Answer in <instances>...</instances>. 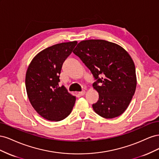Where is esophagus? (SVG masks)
<instances>
[{
    "label": "esophagus",
    "mask_w": 159,
    "mask_h": 159,
    "mask_svg": "<svg viewBox=\"0 0 159 159\" xmlns=\"http://www.w3.org/2000/svg\"><path fill=\"white\" fill-rule=\"evenodd\" d=\"M85 93V91L84 90L81 91H80V92H79V94L81 95H84Z\"/></svg>",
    "instance_id": "1"
}]
</instances>
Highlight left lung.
I'll list each match as a JSON object with an SVG mask.
<instances>
[{
	"label": "left lung",
	"mask_w": 159,
	"mask_h": 159,
	"mask_svg": "<svg viewBox=\"0 0 159 159\" xmlns=\"http://www.w3.org/2000/svg\"><path fill=\"white\" fill-rule=\"evenodd\" d=\"M90 70L95 80L93 88L99 93L95 112L105 119L124 113L136 89L135 67L122 47L103 40L80 42L73 52Z\"/></svg>",
	"instance_id": "1"
}]
</instances>
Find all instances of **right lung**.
Returning a JSON list of instances; mask_svg holds the SVG:
<instances>
[{
    "instance_id": "right-lung-1",
    "label": "right lung",
    "mask_w": 159,
    "mask_h": 159,
    "mask_svg": "<svg viewBox=\"0 0 159 159\" xmlns=\"http://www.w3.org/2000/svg\"><path fill=\"white\" fill-rule=\"evenodd\" d=\"M76 41L64 42L44 49L34 57L26 74V89L30 102L42 117L59 121L71 113L75 97L60 87L64 61L73 52Z\"/></svg>"
}]
</instances>
